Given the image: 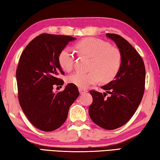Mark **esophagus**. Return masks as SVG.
I'll return each instance as SVG.
<instances>
[{
    "label": "esophagus",
    "mask_w": 160,
    "mask_h": 160,
    "mask_svg": "<svg viewBox=\"0 0 160 160\" xmlns=\"http://www.w3.org/2000/svg\"><path fill=\"white\" fill-rule=\"evenodd\" d=\"M79 92H80V93L81 94H85V93H86V92H88V90H86V89H84V88H79Z\"/></svg>",
    "instance_id": "esophagus-1"
}]
</instances>
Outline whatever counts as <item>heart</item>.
I'll list each match as a JSON object with an SVG mask.
<instances>
[{
	"instance_id": "1",
	"label": "heart",
	"mask_w": 160,
	"mask_h": 160,
	"mask_svg": "<svg viewBox=\"0 0 160 160\" xmlns=\"http://www.w3.org/2000/svg\"><path fill=\"white\" fill-rule=\"evenodd\" d=\"M80 55L91 58L89 72H77L68 78V82L80 88H88L92 84L113 80L119 71L121 65V54L117 48L110 46L107 42L97 38H85L75 44ZM74 53L70 48L61 51L58 63L66 72L73 68Z\"/></svg>"
}]
</instances>
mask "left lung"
<instances>
[{
	"label": "left lung",
	"instance_id": "left-lung-1",
	"mask_svg": "<svg viewBox=\"0 0 160 160\" xmlns=\"http://www.w3.org/2000/svg\"><path fill=\"white\" fill-rule=\"evenodd\" d=\"M106 35L120 51L121 65L115 79L101 87L106 92L90 91L93 101L89 107V114L97 125L113 130L128 122L141 102L145 68L141 56L127 40L116 34ZM107 93L110 96L106 98Z\"/></svg>",
	"mask_w": 160,
	"mask_h": 160
}]
</instances>
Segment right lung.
I'll use <instances>...</instances> for the list:
<instances>
[{
  "mask_svg": "<svg viewBox=\"0 0 160 160\" xmlns=\"http://www.w3.org/2000/svg\"><path fill=\"white\" fill-rule=\"evenodd\" d=\"M76 38L42 34L29 43L22 53L16 70L20 107L32 125L48 132L66 121L70 107L78 96L76 85L69 83L64 90L53 92L54 85H63L64 75L58 63L61 51Z\"/></svg>",
  "mask_w": 160,
  "mask_h": 160,
  "instance_id": "add662e5",
  "label": "right lung"
}]
</instances>
